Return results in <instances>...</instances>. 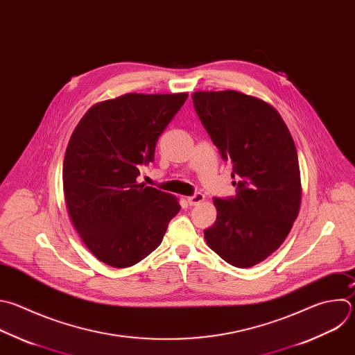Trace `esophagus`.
I'll return each mask as SVG.
<instances>
[{
    "instance_id": "esophagus-1",
    "label": "esophagus",
    "mask_w": 355,
    "mask_h": 355,
    "mask_svg": "<svg viewBox=\"0 0 355 355\" xmlns=\"http://www.w3.org/2000/svg\"><path fill=\"white\" fill-rule=\"evenodd\" d=\"M187 200H188V203H189L191 206H196V205H199L200 202H203V200H205V195H203V193H200V192H196L195 195L188 196V198H187Z\"/></svg>"
}]
</instances>
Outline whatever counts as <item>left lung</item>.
<instances>
[{"label": "left lung", "mask_w": 355, "mask_h": 355, "mask_svg": "<svg viewBox=\"0 0 355 355\" xmlns=\"http://www.w3.org/2000/svg\"><path fill=\"white\" fill-rule=\"evenodd\" d=\"M192 101L237 180V195L213 199L217 218L205 230V240L227 263L255 266L283 244L300 211L293 137L277 110L258 97L237 90L195 92Z\"/></svg>", "instance_id": "1"}]
</instances>
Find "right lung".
<instances>
[{"label": "right lung", "instance_id": "add662e5", "mask_svg": "<svg viewBox=\"0 0 355 355\" xmlns=\"http://www.w3.org/2000/svg\"><path fill=\"white\" fill-rule=\"evenodd\" d=\"M187 97L128 93L104 100L71 135L62 167L68 214L86 248L108 266L130 268L150 255L181 209L174 195L137 178Z\"/></svg>", "mask_w": 355, "mask_h": 355}]
</instances>
